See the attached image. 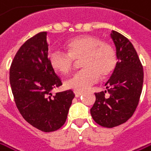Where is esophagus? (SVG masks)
Returning <instances> with one entry per match:
<instances>
[{
  "instance_id": "obj_1",
  "label": "esophagus",
  "mask_w": 151,
  "mask_h": 151,
  "mask_svg": "<svg viewBox=\"0 0 151 151\" xmlns=\"http://www.w3.org/2000/svg\"><path fill=\"white\" fill-rule=\"evenodd\" d=\"M82 94H83V93H82V92H75V95H76V97H80Z\"/></svg>"
}]
</instances>
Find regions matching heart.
<instances>
[{"mask_svg":"<svg viewBox=\"0 0 151 151\" xmlns=\"http://www.w3.org/2000/svg\"><path fill=\"white\" fill-rule=\"evenodd\" d=\"M67 52L52 49L48 53L50 66L57 72L69 73L76 61L81 60L84 69L76 73L65 82V86L76 92H84L101 77H107L114 71L116 52L111 45L103 42L95 36H83L66 43Z\"/></svg>","mask_w":151,"mask_h":151,"instance_id":"obj_1","label":"heart"}]
</instances>
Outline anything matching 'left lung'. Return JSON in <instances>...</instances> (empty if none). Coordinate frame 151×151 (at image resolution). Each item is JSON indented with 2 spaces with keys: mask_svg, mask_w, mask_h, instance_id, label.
Here are the masks:
<instances>
[{
  "mask_svg": "<svg viewBox=\"0 0 151 151\" xmlns=\"http://www.w3.org/2000/svg\"><path fill=\"white\" fill-rule=\"evenodd\" d=\"M111 37L118 61L105 84L107 91L94 93L95 102L90 110L93 121L106 128L121 125L132 116L143 86V67L133 45L117 31L112 30Z\"/></svg>",
  "mask_w": 151,
  "mask_h": 151,
  "instance_id": "8db88e82",
  "label": "left lung"
}]
</instances>
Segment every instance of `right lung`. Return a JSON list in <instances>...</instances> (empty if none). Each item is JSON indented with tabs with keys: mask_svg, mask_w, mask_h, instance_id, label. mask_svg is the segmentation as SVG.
<instances>
[{
	"mask_svg": "<svg viewBox=\"0 0 151 151\" xmlns=\"http://www.w3.org/2000/svg\"><path fill=\"white\" fill-rule=\"evenodd\" d=\"M47 32L29 39L16 53L10 68V83L16 106L30 125L45 132L65 124L74 99L72 90L50 91L62 86L47 58Z\"/></svg>",
	"mask_w": 151,
	"mask_h": 151,
	"instance_id": "add662e5",
	"label": "right lung"
}]
</instances>
